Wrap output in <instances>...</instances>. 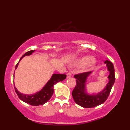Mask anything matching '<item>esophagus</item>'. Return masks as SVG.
I'll list each match as a JSON object with an SVG mask.
<instances>
[{
  "mask_svg": "<svg viewBox=\"0 0 130 130\" xmlns=\"http://www.w3.org/2000/svg\"><path fill=\"white\" fill-rule=\"evenodd\" d=\"M72 77V74L70 73H68L67 74V78H70Z\"/></svg>",
  "mask_w": 130,
  "mask_h": 130,
  "instance_id": "esophagus-1",
  "label": "esophagus"
}]
</instances>
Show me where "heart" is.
Segmentation results:
<instances>
[{
    "mask_svg": "<svg viewBox=\"0 0 130 130\" xmlns=\"http://www.w3.org/2000/svg\"><path fill=\"white\" fill-rule=\"evenodd\" d=\"M96 60L91 58L89 56H85L77 59L73 62V65L77 67L82 66L81 70L83 72H87L91 70L96 64Z\"/></svg>",
    "mask_w": 130,
    "mask_h": 130,
    "instance_id": "b5f03b06",
    "label": "heart"
}]
</instances>
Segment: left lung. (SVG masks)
<instances>
[{
    "mask_svg": "<svg viewBox=\"0 0 130 130\" xmlns=\"http://www.w3.org/2000/svg\"><path fill=\"white\" fill-rule=\"evenodd\" d=\"M104 63L109 72L108 76L109 81L104 89L97 94H90L87 92L86 82L92 72L74 75V78L76 79V85L72 94L76 104L84 108H93L103 104L107 99L115 82V70L113 63L111 61L106 60Z\"/></svg>",
    "mask_w": 130,
    "mask_h": 130,
    "instance_id": "8db88e82",
    "label": "left lung"
}]
</instances>
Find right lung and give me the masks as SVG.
<instances>
[{"label":"right lung","mask_w":130,"mask_h":130,"mask_svg":"<svg viewBox=\"0 0 130 130\" xmlns=\"http://www.w3.org/2000/svg\"><path fill=\"white\" fill-rule=\"evenodd\" d=\"M35 50H30V51H28L27 53H26L25 54H23L20 58V60H19L18 63L17 64L15 69H17L18 66L19 62H20L21 60L24 57L26 56H30V55L32 54V53ZM66 77H67V76L65 74H53L50 80L47 81V83L46 84V85L42 88V89L40 90L39 92H36L34 94H25L21 93V92H19L18 91L16 87L15 86V84L14 83L15 90L17 95L18 96L19 98L21 100H22L23 102L27 103V104H29L30 105H34V106H38V105H43L47 102H48L52 96L54 92V85L58 82L64 80L66 78Z\"/></svg>","instance_id":"add662e5"}]
</instances>
